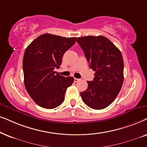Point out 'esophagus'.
<instances>
[{"label":"esophagus","mask_w":147,"mask_h":147,"mask_svg":"<svg viewBox=\"0 0 147 147\" xmlns=\"http://www.w3.org/2000/svg\"><path fill=\"white\" fill-rule=\"evenodd\" d=\"M79 79H77V78H74V81H75V83H77V82H78L79 81Z\"/></svg>","instance_id":"1"}]
</instances>
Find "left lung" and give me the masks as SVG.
<instances>
[{"label":"left lung","mask_w":147,"mask_h":147,"mask_svg":"<svg viewBox=\"0 0 147 147\" xmlns=\"http://www.w3.org/2000/svg\"><path fill=\"white\" fill-rule=\"evenodd\" d=\"M85 52L90 68L95 72L87 89L81 92L87 106L102 109L109 106L118 95L124 81V61L119 49L104 36H85L77 39Z\"/></svg>","instance_id":"8db88e82"}]
</instances>
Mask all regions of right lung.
<instances>
[{"mask_svg": "<svg viewBox=\"0 0 147 147\" xmlns=\"http://www.w3.org/2000/svg\"><path fill=\"white\" fill-rule=\"evenodd\" d=\"M75 42L76 38L44 34L25 50L23 60L25 87L39 106L53 109L64 101L66 89L74 78L60 75L54 69L60 68L64 54Z\"/></svg>", "mask_w": 147, "mask_h": 147, "instance_id": "add662e5", "label": "right lung"}]
</instances>
